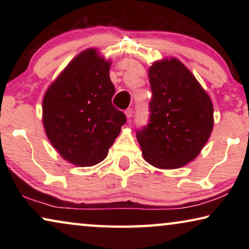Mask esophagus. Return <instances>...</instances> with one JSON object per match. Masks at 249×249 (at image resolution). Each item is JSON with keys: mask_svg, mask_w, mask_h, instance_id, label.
Here are the masks:
<instances>
[{"mask_svg": "<svg viewBox=\"0 0 249 249\" xmlns=\"http://www.w3.org/2000/svg\"><path fill=\"white\" fill-rule=\"evenodd\" d=\"M124 113H125V117L128 118V120H130V118L132 117V114H134V110H132V108H127V110L124 111Z\"/></svg>", "mask_w": 249, "mask_h": 249, "instance_id": "esophagus-1", "label": "esophagus"}]
</instances>
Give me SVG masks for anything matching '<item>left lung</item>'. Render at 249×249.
Here are the masks:
<instances>
[{"label": "left lung", "mask_w": 249, "mask_h": 249, "mask_svg": "<svg viewBox=\"0 0 249 249\" xmlns=\"http://www.w3.org/2000/svg\"><path fill=\"white\" fill-rule=\"evenodd\" d=\"M152 100L147 125L136 131L145 161L177 169L196 159L213 130L212 101L179 60L156 61L148 69Z\"/></svg>", "instance_id": "obj_1"}]
</instances>
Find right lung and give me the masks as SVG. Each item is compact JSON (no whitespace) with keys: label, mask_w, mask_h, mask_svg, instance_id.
I'll return each instance as SVG.
<instances>
[{"label":"right lung","mask_w":249,"mask_h":249,"mask_svg":"<svg viewBox=\"0 0 249 249\" xmlns=\"http://www.w3.org/2000/svg\"><path fill=\"white\" fill-rule=\"evenodd\" d=\"M110 61L96 49L78 54L51 84L43 98V124L66 161L91 166L107 158L127 119L112 104L115 93Z\"/></svg>","instance_id":"obj_1"}]
</instances>
